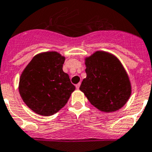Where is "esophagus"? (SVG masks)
Listing matches in <instances>:
<instances>
[{
    "label": "esophagus",
    "instance_id": "esophagus-1",
    "mask_svg": "<svg viewBox=\"0 0 152 152\" xmlns=\"http://www.w3.org/2000/svg\"><path fill=\"white\" fill-rule=\"evenodd\" d=\"M80 85H81V83H78L76 85V88H77V89H78L79 88H80Z\"/></svg>",
    "mask_w": 152,
    "mask_h": 152
}]
</instances>
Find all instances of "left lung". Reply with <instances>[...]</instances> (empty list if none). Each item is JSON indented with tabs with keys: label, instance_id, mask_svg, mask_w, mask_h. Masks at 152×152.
Here are the masks:
<instances>
[{
	"label": "left lung",
	"instance_id": "8db88e82",
	"mask_svg": "<svg viewBox=\"0 0 152 152\" xmlns=\"http://www.w3.org/2000/svg\"><path fill=\"white\" fill-rule=\"evenodd\" d=\"M87 75L80 90L91 105L103 112H114L126 104L131 94L128 75L118 59L97 51L85 60Z\"/></svg>",
	"mask_w": 152,
	"mask_h": 152
}]
</instances>
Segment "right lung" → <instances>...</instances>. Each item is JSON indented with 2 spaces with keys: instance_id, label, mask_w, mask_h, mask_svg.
<instances>
[{
  "instance_id": "1",
  "label": "right lung",
  "mask_w": 152,
  "mask_h": 152,
  "mask_svg": "<svg viewBox=\"0 0 152 152\" xmlns=\"http://www.w3.org/2000/svg\"><path fill=\"white\" fill-rule=\"evenodd\" d=\"M65 58L56 52L39 53L22 72L19 93L36 113L51 116L66 105L75 86L63 71Z\"/></svg>"
}]
</instances>
